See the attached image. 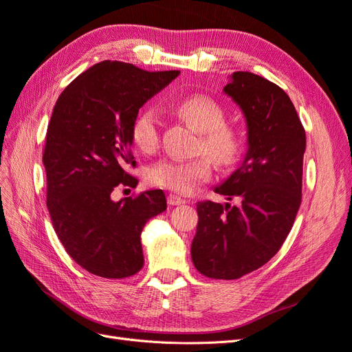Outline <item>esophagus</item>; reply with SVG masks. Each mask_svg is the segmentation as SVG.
<instances>
[{
	"label": "esophagus",
	"instance_id": "1",
	"mask_svg": "<svg viewBox=\"0 0 352 352\" xmlns=\"http://www.w3.org/2000/svg\"><path fill=\"white\" fill-rule=\"evenodd\" d=\"M167 202L170 206H180V204H185V199L184 198H180V197H177V195H175V194H170L168 197H167Z\"/></svg>",
	"mask_w": 352,
	"mask_h": 352
}]
</instances>
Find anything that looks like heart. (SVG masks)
<instances>
[{
	"label": "heart",
	"instance_id": "1",
	"mask_svg": "<svg viewBox=\"0 0 352 352\" xmlns=\"http://www.w3.org/2000/svg\"><path fill=\"white\" fill-rule=\"evenodd\" d=\"M177 114L201 133L198 153H206L219 166L235 163L241 151L238 133L223 124L225 113L220 105L208 97L195 95L177 105ZM131 140L138 151L151 154L160 144V122L157 111L146 107L136 114L131 126ZM211 175V164L207 157L194 160L164 158L148 166L145 180L151 186L189 194L199 182Z\"/></svg>",
	"mask_w": 352,
	"mask_h": 352
}]
</instances>
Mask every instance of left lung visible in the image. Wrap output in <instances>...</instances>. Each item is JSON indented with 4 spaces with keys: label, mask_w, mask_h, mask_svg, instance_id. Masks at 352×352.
<instances>
[{
    "label": "left lung",
    "mask_w": 352,
    "mask_h": 352,
    "mask_svg": "<svg viewBox=\"0 0 352 352\" xmlns=\"http://www.w3.org/2000/svg\"><path fill=\"white\" fill-rule=\"evenodd\" d=\"M223 92L247 122V153L214 192L241 206L198 202L190 245L197 270L211 279H239L260 269L289 235L301 204L305 131L287 94L250 72H235Z\"/></svg>",
    "instance_id": "left-lung-1"
}]
</instances>
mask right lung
I'll return each instance as SVG.
<instances>
[{
  "label": "right lung",
  "mask_w": 352,
  "mask_h": 352,
  "mask_svg": "<svg viewBox=\"0 0 352 352\" xmlns=\"http://www.w3.org/2000/svg\"><path fill=\"white\" fill-rule=\"evenodd\" d=\"M177 70L146 72L105 60L61 92L42 155L47 207L60 242L80 267L123 279L144 265L141 232L167 208L162 189L113 201L117 186L138 185L131 126L140 109L166 88Z\"/></svg>",
  "instance_id": "1"
}]
</instances>
